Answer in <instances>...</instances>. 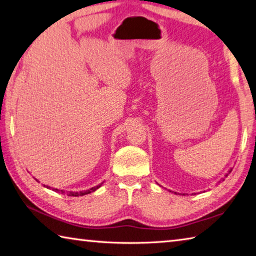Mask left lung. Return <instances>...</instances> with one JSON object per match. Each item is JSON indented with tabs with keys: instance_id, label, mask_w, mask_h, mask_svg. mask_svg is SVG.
I'll return each mask as SVG.
<instances>
[{
	"instance_id": "left-lung-1",
	"label": "left lung",
	"mask_w": 256,
	"mask_h": 256,
	"mask_svg": "<svg viewBox=\"0 0 256 256\" xmlns=\"http://www.w3.org/2000/svg\"><path fill=\"white\" fill-rule=\"evenodd\" d=\"M230 172H232V168L230 170V171H228V173L226 174V176H225V178H227V176H228V174H230ZM225 178H222V181H224V180H225ZM219 182H220V181H219Z\"/></svg>"
}]
</instances>
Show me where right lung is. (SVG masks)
I'll return each mask as SVG.
<instances>
[{"label":"right lung","instance_id":"obj_1","mask_svg":"<svg viewBox=\"0 0 256 256\" xmlns=\"http://www.w3.org/2000/svg\"><path fill=\"white\" fill-rule=\"evenodd\" d=\"M36 181H38L37 178H36ZM102 186V183L101 184H98V186H93V188H91V189H88V190H83V191H80V192H75V191H64V190H60V189H55V188H52V190L54 191H56V192H60V194H67V196H85V194H91V192H94L96 190H98V188H100ZM46 186L47 189H52L50 186Z\"/></svg>","mask_w":256,"mask_h":256}]
</instances>
